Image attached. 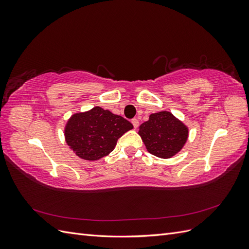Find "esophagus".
<instances>
[{
  "label": "esophagus",
  "instance_id": "esophagus-1",
  "mask_svg": "<svg viewBox=\"0 0 249 249\" xmlns=\"http://www.w3.org/2000/svg\"><path fill=\"white\" fill-rule=\"evenodd\" d=\"M132 124H133L135 129H137L138 125H139V120H138L137 118H133V119H132Z\"/></svg>",
  "mask_w": 249,
  "mask_h": 249
}]
</instances>
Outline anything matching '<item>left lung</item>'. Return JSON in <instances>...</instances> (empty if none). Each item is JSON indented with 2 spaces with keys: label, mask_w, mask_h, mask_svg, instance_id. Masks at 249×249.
I'll use <instances>...</instances> for the list:
<instances>
[{
  "label": "left lung",
  "mask_w": 249,
  "mask_h": 249,
  "mask_svg": "<svg viewBox=\"0 0 249 249\" xmlns=\"http://www.w3.org/2000/svg\"><path fill=\"white\" fill-rule=\"evenodd\" d=\"M138 134L149 154L169 159L184 147L189 130L172 113L161 111L150 114L139 126Z\"/></svg>",
  "instance_id": "1"
}]
</instances>
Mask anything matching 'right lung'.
<instances>
[{"label": "right lung", "instance_id": "right-lung-1", "mask_svg": "<svg viewBox=\"0 0 249 249\" xmlns=\"http://www.w3.org/2000/svg\"><path fill=\"white\" fill-rule=\"evenodd\" d=\"M133 129V124L109 110L94 107L74 113L67 120L64 136L67 145L79 158L97 161L115 148L118 138Z\"/></svg>", "mask_w": 249, "mask_h": 249}]
</instances>
